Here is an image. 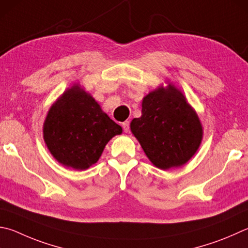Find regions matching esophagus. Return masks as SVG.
<instances>
[{
  "label": "esophagus",
  "instance_id": "1",
  "mask_svg": "<svg viewBox=\"0 0 248 248\" xmlns=\"http://www.w3.org/2000/svg\"><path fill=\"white\" fill-rule=\"evenodd\" d=\"M123 128H124V132H129V130H130V123H129V121H124V123H123Z\"/></svg>",
  "mask_w": 248,
  "mask_h": 248
}]
</instances>
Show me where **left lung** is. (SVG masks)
<instances>
[{
	"mask_svg": "<svg viewBox=\"0 0 248 248\" xmlns=\"http://www.w3.org/2000/svg\"><path fill=\"white\" fill-rule=\"evenodd\" d=\"M130 129L148 159L161 170L186 164L202 139L199 116L172 83L144 96L142 116L131 121Z\"/></svg>",
	"mask_w": 248,
	"mask_h": 248,
	"instance_id": "obj_1",
	"label": "left lung"
}]
</instances>
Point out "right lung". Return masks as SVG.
Wrapping results in <instances>:
<instances>
[{
    "instance_id": "obj_1",
    "label": "right lung",
    "mask_w": 248,
    "mask_h": 248,
    "mask_svg": "<svg viewBox=\"0 0 248 248\" xmlns=\"http://www.w3.org/2000/svg\"><path fill=\"white\" fill-rule=\"evenodd\" d=\"M121 133L123 128L79 84L62 94L43 124L44 142L54 158L75 170L95 164L109 140Z\"/></svg>"
}]
</instances>
